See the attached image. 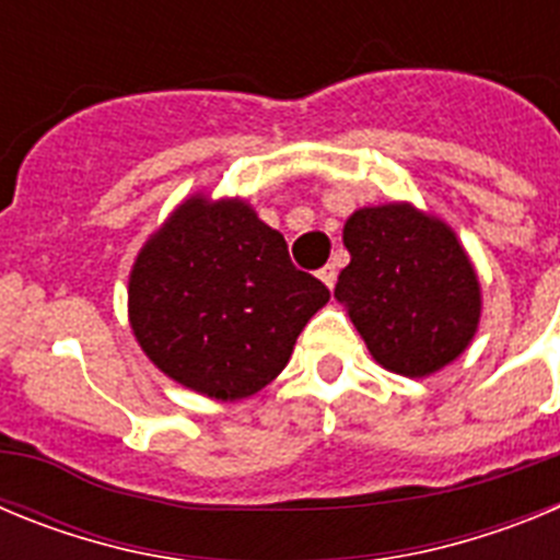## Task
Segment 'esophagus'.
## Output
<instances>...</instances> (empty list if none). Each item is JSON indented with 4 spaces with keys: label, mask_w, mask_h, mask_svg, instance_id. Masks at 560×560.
Listing matches in <instances>:
<instances>
[{
    "label": "esophagus",
    "mask_w": 560,
    "mask_h": 560,
    "mask_svg": "<svg viewBox=\"0 0 560 560\" xmlns=\"http://www.w3.org/2000/svg\"><path fill=\"white\" fill-rule=\"evenodd\" d=\"M319 280H323L328 289H334V285H336V266L334 264L323 266V269H319Z\"/></svg>",
    "instance_id": "1"
}]
</instances>
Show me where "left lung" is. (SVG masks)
Returning <instances> with one entry per match:
<instances>
[{
    "mask_svg": "<svg viewBox=\"0 0 560 560\" xmlns=\"http://www.w3.org/2000/svg\"><path fill=\"white\" fill-rule=\"evenodd\" d=\"M350 264L336 300L381 368L420 378L457 359L479 323V283L454 232L409 205L368 207L345 224Z\"/></svg>",
    "mask_w": 560,
    "mask_h": 560,
    "instance_id": "left-lung-1",
    "label": "left lung"
}]
</instances>
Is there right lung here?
Listing matches in <instances>:
<instances>
[{
    "label": "right lung",
    "instance_id": "obj_1",
    "mask_svg": "<svg viewBox=\"0 0 560 560\" xmlns=\"http://www.w3.org/2000/svg\"><path fill=\"white\" fill-rule=\"evenodd\" d=\"M328 300V285L291 264L285 237L237 199L185 201L140 252L128 283L131 328L148 359L221 400L266 387Z\"/></svg>",
    "mask_w": 560,
    "mask_h": 560
}]
</instances>
